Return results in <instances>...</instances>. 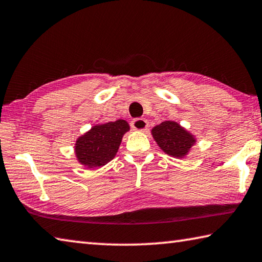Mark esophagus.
<instances>
[{
    "instance_id": "1",
    "label": "esophagus",
    "mask_w": 262,
    "mask_h": 262,
    "mask_svg": "<svg viewBox=\"0 0 262 262\" xmlns=\"http://www.w3.org/2000/svg\"><path fill=\"white\" fill-rule=\"evenodd\" d=\"M148 122L145 118H136L131 122V127L136 131H144L147 128Z\"/></svg>"
}]
</instances>
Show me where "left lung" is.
Here are the masks:
<instances>
[{
	"instance_id": "left-lung-1",
	"label": "left lung",
	"mask_w": 262,
	"mask_h": 262,
	"mask_svg": "<svg viewBox=\"0 0 262 262\" xmlns=\"http://www.w3.org/2000/svg\"><path fill=\"white\" fill-rule=\"evenodd\" d=\"M152 136L164 153L177 159L184 158L195 144L194 136L172 121L162 122L154 126Z\"/></svg>"
}]
</instances>
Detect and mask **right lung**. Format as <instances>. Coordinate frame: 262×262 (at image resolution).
I'll use <instances>...</instances> for the list:
<instances>
[{
    "label": "right lung",
    "instance_id": "1",
    "mask_svg": "<svg viewBox=\"0 0 262 262\" xmlns=\"http://www.w3.org/2000/svg\"><path fill=\"white\" fill-rule=\"evenodd\" d=\"M130 130L124 119L96 124L76 141L75 152L78 162L86 168H100L115 158L123 136Z\"/></svg>",
    "mask_w": 262,
    "mask_h": 262
}]
</instances>
